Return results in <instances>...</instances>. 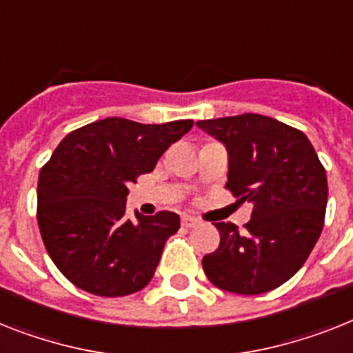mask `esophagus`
Returning <instances> with one entry per match:
<instances>
[{"mask_svg": "<svg viewBox=\"0 0 353 353\" xmlns=\"http://www.w3.org/2000/svg\"><path fill=\"white\" fill-rule=\"evenodd\" d=\"M198 223H200V220L194 216H189V214H185V216H182V225L188 227V229H191V227H196Z\"/></svg>", "mask_w": 353, "mask_h": 353, "instance_id": "34e87169", "label": "esophagus"}]
</instances>
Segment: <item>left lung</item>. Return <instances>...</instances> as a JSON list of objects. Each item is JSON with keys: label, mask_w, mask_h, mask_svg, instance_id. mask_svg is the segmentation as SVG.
<instances>
[{"label": "left lung", "mask_w": 353, "mask_h": 353, "mask_svg": "<svg viewBox=\"0 0 353 353\" xmlns=\"http://www.w3.org/2000/svg\"><path fill=\"white\" fill-rule=\"evenodd\" d=\"M196 126L225 145V188L238 202L252 203L245 231L218 222L220 245L202 267L227 292H269L292 278L323 231L327 173L303 131L276 119L243 113L198 121Z\"/></svg>", "instance_id": "obj_1"}]
</instances>
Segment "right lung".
I'll list each match as a JSON object with an SVG mask.
<instances>
[{
	"label": "right lung",
	"instance_id": "1",
	"mask_svg": "<svg viewBox=\"0 0 353 353\" xmlns=\"http://www.w3.org/2000/svg\"><path fill=\"white\" fill-rule=\"evenodd\" d=\"M191 128L193 121L108 117L72 131L55 148L39 173L37 223L52 261L75 287L119 298L150 283L180 218L160 211L128 220V185L155 170Z\"/></svg>",
	"mask_w": 353,
	"mask_h": 353
}]
</instances>
